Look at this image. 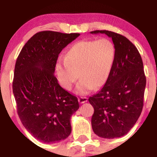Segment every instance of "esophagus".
<instances>
[{
	"instance_id": "1",
	"label": "esophagus",
	"mask_w": 157,
	"mask_h": 157,
	"mask_svg": "<svg viewBox=\"0 0 157 157\" xmlns=\"http://www.w3.org/2000/svg\"><path fill=\"white\" fill-rule=\"evenodd\" d=\"M87 98L86 97H80V98H78V101L80 102V104H83L85 103V102L87 101Z\"/></svg>"
}]
</instances>
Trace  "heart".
Instances as JSON below:
<instances>
[{"instance_id":"obj_1","label":"heart","mask_w":157,"mask_h":157,"mask_svg":"<svg viewBox=\"0 0 157 157\" xmlns=\"http://www.w3.org/2000/svg\"><path fill=\"white\" fill-rule=\"evenodd\" d=\"M115 58L116 48L110 40L79 41L67 49L64 59L57 61L56 71L59 83L65 90H71L80 75L76 92L89 93L94 86L98 89L106 83Z\"/></svg>"}]
</instances>
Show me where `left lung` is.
<instances>
[{
  "label": "left lung",
  "instance_id": "obj_1",
  "mask_svg": "<svg viewBox=\"0 0 157 157\" xmlns=\"http://www.w3.org/2000/svg\"><path fill=\"white\" fill-rule=\"evenodd\" d=\"M99 33L112 38L116 58L108 81L98 93L89 98V101L94 108L93 132L110 139L126 135L141 115L146 77L141 55L129 40L113 31H91Z\"/></svg>",
  "mask_w": 157,
  "mask_h": 157
}]
</instances>
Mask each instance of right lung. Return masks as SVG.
Listing matches in <instances>:
<instances>
[{
	"instance_id": "add662e5",
	"label": "right lung",
	"mask_w": 157,
	"mask_h": 157,
	"mask_svg": "<svg viewBox=\"0 0 157 157\" xmlns=\"http://www.w3.org/2000/svg\"><path fill=\"white\" fill-rule=\"evenodd\" d=\"M80 34L52 31L37 33L16 60L13 92L25 128L44 143H56L71 132V117L77 98L60 86L54 75L59 53Z\"/></svg>"
}]
</instances>
